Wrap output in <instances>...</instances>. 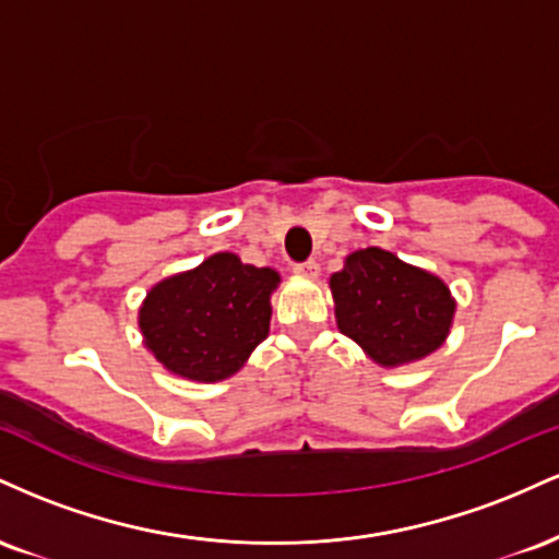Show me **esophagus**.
<instances>
[{
    "mask_svg": "<svg viewBox=\"0 0 559 559\" xmlns=\"http://www.w3.org/2000/svg\"><path fill=\"white\" fill-rule=\"evenodd\" d=\"M294 273L297 275H307V278H316L320 273V265L316 260H305V262H294Z\"/></svg>",
    "mask_w": 559,
    "mask_h": 559,
    "instance_id": "esophagus-1",
    "label": "esophagus"
}]
</instances>
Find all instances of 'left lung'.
<instances>
[{
    "label": "left lung",
    "instance_id": "obj_1",
    "mask_svg": "<svg viewBox=\"0 0 559 559\" xmlns=\"http://www.w3.org/2000/svg\"><path fill=\"white\" fill-rule=\"evenodd\" d=\"M331 292L338 331L386 368L431 355L452 325L449 288L378 247L349 254L331 275Z\"/></svg>",
    "mask_w": 559,
    "mask_h": 559
}]
</instances>
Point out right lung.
<instances>
[{
	"label": "right lung",
	"mask_w": 559,
	"mask_h": 559,
	"mask_svg": "<svg viewBox=\"0 0 559 559\" xmlns=\"http://www.w3.org/2000/svg\"><path fill=\"white\" fill-rule=\"evenodd\" d=\"M278 281L271 267L243 265L230 252L213 254L146 294L139 312L144 344L170 373L223 381L267 336Z\"/></svg>",
	"instance_id": "obj_1"
}]
</instances>
